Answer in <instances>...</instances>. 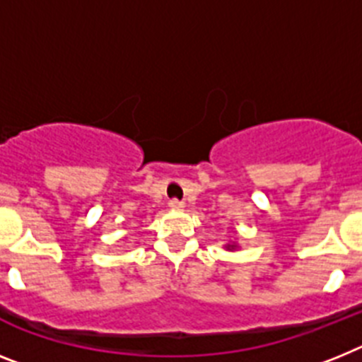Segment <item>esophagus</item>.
<instances>
[{"label":"esophagus","instance_id":"1","mask_svg":"<svg viewBox=\"0 0 362 362\" xmlns=\"http://www.w3.org/2000/svg\"><path fill=\"white\" fill-rule=\"evenodd\" d=\"M169 208H171V209H182V208H184V202H182V200H178V199H171V200H169Z\"/></svg>","mask_w":362,"mask_h":362}]
</instances>
